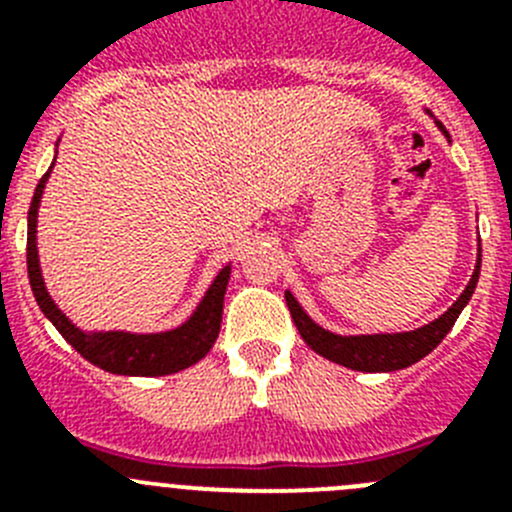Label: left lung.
Returning <instances> with one entry per match:
<instances>
[{
	"mask_svg": "<svg viewBox=\"0 0 512 512\" xmlns=\"http://www.w3.org/2000/svg\"><path fill=\"white\" fill-rule=\"evenodd\" d=\"M428 115H431V112H428ZM433 122L438 125V130H443V125L436 117H433ZM443 133H446V130H443ZM446 138H449V135H446ZM479 269H482V246H477V264H474L472 279H469V284L464 287V292L456 297L454 305L443 312V315H438L436 320H431V323L420 325V328L415 330H402V333H361V336H341V333H333V330L315 323L289 289H284V300H287V307L289 312H292V320H295L297 330H300L302 341H305L315 354L333 361V364L354 369V372H397V369H408L410 364H415V361H420L423 356L431 354L433 348L446 338V333L454 328L461 310H464L467 302L472 300L474 287H477L479 282Z\"/></svg>",
	"mask_w": 512,
	"mask_h": 512,
	"instance_id": "1",
	"label": "left lung"
}]
</instances>
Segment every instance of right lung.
Here are the masks:
<instances>
[{
	"label": "right lung",
	"mask_w": 512,
	"mask_h": 512,
	"mask_svg": "<svg viewBox=\"0 0 512 512\" xmlns=\"http://www.w3.org/2000/svg\"><path fill=\"white\" fill-rule=\"evenodd\" d=\"M61 140V138H58ZM56 140V146H58ZM56 164V156H53ZM51 169L45 171L38 182L27 212V277L30 287L38 300L40 310L61 333L71 346L79 351L87 361L104 369L110 374H122V377H164V374H176L197 364L210 354L215 346L217 333H220V320H223V300L225 289L230 282L233 264H225L217 271V277L207 287L202 300L192 310L184 323L169 330H156V333H133V330H87L76 325L74 320L56 305L48 287H45L43 269H40L38 253V210L43 200L45 184L51 179Z\"/></svg>",
	"instance_id": "add662e5"
}]
</instances>
